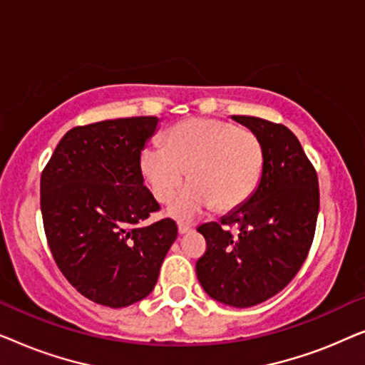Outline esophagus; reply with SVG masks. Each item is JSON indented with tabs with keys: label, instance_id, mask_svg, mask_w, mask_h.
Instances as JSON below:
<instances>
[{
	"label": "esophagus",
	"instance_id": "esophagus-1",
	"mask_svg": "<svg viewBox=\"0 0 365 365\" xmlns=\"http://www.w3.org/2000/svg\"><path fill=\"white\" fill-rule=\"evenodd\" d=\"M178 231H179V234H187L189 231H191V226H187V224H182V222H179L178 224Z\"/></svg>",
	"mask_w": 365,
	"mask_h": 365
}]
</instances>
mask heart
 <instances>
[{
  "label": "heart",
  "mask_w": 365,
  "mask_h": 365,
  "mask_svg": "<svg viewBox=\"0 0 365 365\" xmlns=\"http://www.w3.org/2000/svg\"><path fill=\"white\" fill-rule=\"evenodd\" d=\"M144 182L169 216L189 221L206 209L229 212L252 196L264 169V148L251 129L211 118H192L169 129L166 146L148 144L139 154Z\"/></svg>",
  "instance_id": "b5f03b06"
}]
</instances>
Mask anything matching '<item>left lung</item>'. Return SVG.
<instances>
[{
	"mask_svg": "<svg viewBox=\"0 0 365 365\" xmlns=\"http://www.w3.org/2000/svg\"><path fill=\"white\" fill-rule=\"evenodd\" d=\"M232 119L261 139L262 176L242 206L197 227L207 247L196 274L217 302L251 307L281 292L306 261L316 232L319 182L291 129L254 116ZM226 225H236L238 236Z\"/></svg>",
	"mask_w": 365,
	"mask_h": 365,
	"instance_id": "obj_1",
	"label": "left lung"
}]
</instances>
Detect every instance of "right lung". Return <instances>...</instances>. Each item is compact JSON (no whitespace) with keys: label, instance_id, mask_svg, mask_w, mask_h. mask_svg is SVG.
Segmentation results:
<instances>
[{"label":"right lung","instance_id":"obj_1","mask_svg":"<svg viewBox=\"0 0 365 365\" xmlns=\"http://www.w3.org/2000/svg\"><path fill=\"white\" fill-rule=\"evenodd\" d=\"M156 116L108 119L69 129L41 174V214L59 271L89 301L126 307L151 294L173 219L146 224L159 204L139 169Z\"/></svg>","mask_w":365,"mask_h":365}]
</instances>
